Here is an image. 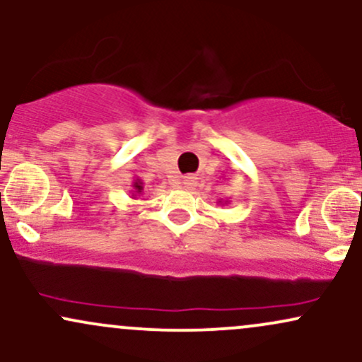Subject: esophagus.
I'll return each instance as SVG.
<instances>
[{"mask_svg":"<svg viewBox=\"0 0 362 362\" xmlns=\"http://www.w3.org/2000/svg\"><path fill=\"white\" fill-rule=\"evenodd\" d=\"M195 184H197V182H195L194 177H185L184 180H182V187H184V189H187V190L194 189Z\"/></svg>","mask_w":362,"mask_h":362,"instance_id":"1","label":"esophagus"}]
</instances>
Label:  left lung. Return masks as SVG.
Segmentation results:
<instances>
[{
    "label": "left lung",
    "mask_w": 362,
    "mask_h": 362,
    "mask_svg": "<svg viewBox=\"0 0 362 362\" xmlns=\"http://www.w3.org/2000/svg\"><path fill=\"white\" fill-rule=\"evenodd\" d=\"M219 202H221V201H219ZM224 204H228V201H226V202H224Z\"/></svg>",
    "instance_id": "left-lung-1"
}]
</instances>
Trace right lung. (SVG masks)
I'll use <instances>...</instances> for the list:
<instances>
[{
  "mask_svg": "<svg viewBox=\"0 0 362 362\" xmlns=\"http://www.w3.org/2000/svg\"><path fill=\"white\" fill-rule=\"evenodd\" d=\"M143 190H144L143 180H141L139 177H134V180H132V185H131V190H129V192H131V197L138 199L139 195L143 194Z\"/></svg>",
  "mask_w": 362,
  "mask_h": 362,
  "instance_id": "obj_1",
  "label": "right lung"
}]
</instances>
